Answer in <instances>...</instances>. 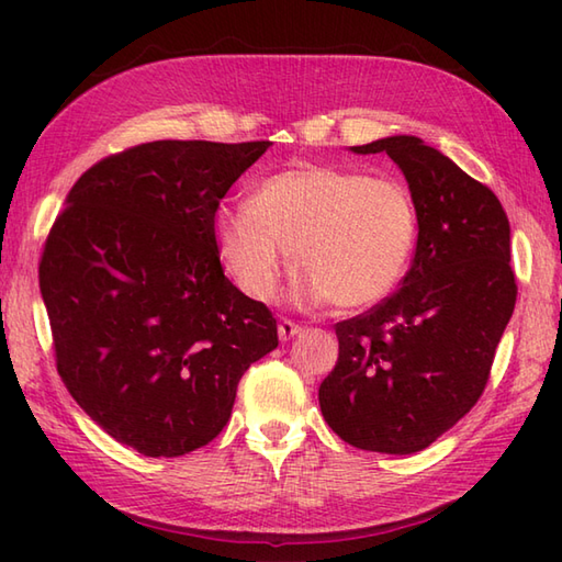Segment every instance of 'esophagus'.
<instances>
[{
	"mask_svg": "<svg viewBox=\"0 0 562 562\" xmlns=\"http://www.w3.org/2000/svg\"><path fill=\"white\" fill-rule=\"evenodd\" d=\"M300 333H302V326L294 324V321H290V318H282L278 324V336H280L282 342L292 340L294 336H300Z\"/></svg>",
	"mask_w": 562,
	"mask_h": 562,
	"instance_id": "obj_1",
	"label": "esophagus"
}]
</instances>
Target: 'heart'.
<instances>
[{
    "label": "heart",
    "instance_id": "heart-1",
    "mask_svg": "<svg viewBox=\"0 0 562 562\" xmlns=\"http://www.w3.org/2000/svg\"><path fill=\"white\" fill-rule=\"evenodd\" d=\"M214 241L246 296L270 302L292 266L302 302L372 306L398 288L415 254L417 210L411 190L338 166H296L268 176L246 205L214 214Z\"/></svg>",
    "mask_w": 562,
    "mask_h": 562
}]
</instances>
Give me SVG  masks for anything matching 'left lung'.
I'll return each instance as SVG.
<instances>
[{"instance_id": "1", "label": "left lung", "mask_w": 562, "mask_h": 562, "mask_svg": "<svg viewBox=\"0 0 562 562\" xmlns=\"http://www.w3.org/2000/svg\"><path fill=\"white\" fill-rule=\"evenodd\" d=\"M350 151H386L403 171L417 246L398 292L336 326L340 352L318 389L321 413L357 449L423 451L473 408L491 376L517 302L509 222L491 188L420 137Z\"/></svg>"}]
</instances>
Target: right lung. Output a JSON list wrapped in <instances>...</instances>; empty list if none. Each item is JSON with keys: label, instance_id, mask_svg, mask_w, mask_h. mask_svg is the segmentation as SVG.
<instances>
[{"label": "right lung", "instance_id": "obj_1", "mask_svg": "<svg viewBox=\"0 0 562 562\" xmlns=\"http://www.w3.org/2000/svg\"><path fill=\"white\" fill-rule=\"evenodd\" d=\"M272 142L159 139L71 186L38 278L57 372L81 411L145 457L229 423L246 369L278 348L262 302L224 278L214 212Z\"/></svg>", "mask_w": 562, "mask_h": 562}]
</instances>
